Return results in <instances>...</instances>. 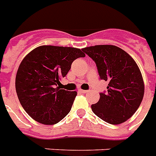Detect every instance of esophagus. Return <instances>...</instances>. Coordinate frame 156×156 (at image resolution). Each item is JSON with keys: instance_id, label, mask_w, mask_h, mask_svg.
I'll return each mask as SVG.
<instances>
[{"instance_id": "34e87169", "label": "esophagus", "mask_w": 156, "mask_h": 156, "mask_svg": "<svg viewBox=\"0 0 156 156\" xmlns=\"http://www.w3.org/2000/svg\"><path fill=\"white\" fill-rule=\"evenodd\" d=\"M81 92L83 94H87L89 92V90H81Z\"/></svg>"}]
</instances>
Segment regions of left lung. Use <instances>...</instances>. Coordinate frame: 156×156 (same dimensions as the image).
I'll use <instances>...</instances> for the list:
<instances>
[{"label":"left lung","mask_w":156,"mask_h":156,"mask_svg":"<svg viewBox=\"0 0 156 156\" xmlns=\"http://www.w3.org/2000/svg\"><path fill=\"white\" fill-rule=\"evenodd\" d=\"M95 62L100 79L108 82L107 90L99 93L91 109L110 124H120L130 119L141 104L144 83L137 64L126 52L111 45L82 49Z\"/></svg>","instance_id":"8db88e82"}]
</instances>
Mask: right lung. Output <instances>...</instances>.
Returning <instances> with one entry per match:
<instances>
[{
  "instance_id": "add662e5",
  "label": "right lung",
  "mask_w": 156,
  "mask_h": 156,
  "mask_svg": "<svg viewBox=\"0 0 156 156\" xmlns=\"http://www.w3.org/2000/svg\"><path fill=\"white\" fill-rule=\"evenodd\" d=\"M86 56L72 47L41 45L24 58L16 73L15 87L21 106L35 121L56 124L71 110L76 91L59 87L71 64Z\"/></svg>"
}]
</instances>
